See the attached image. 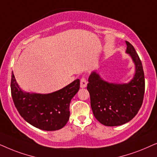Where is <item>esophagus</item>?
<instances>
[{
    "instance_id": "34e87169",
    "label": "esophagus",
    "mask_w": 157,
    "mask_h": 157,
    "mask_svg": "<svg viewBox=\"0 0 157 157\" xmlns=\"http://www.w3.org/2000/svg\"><path fill=\"white\" fill-rule=\"evenodd\" d=\"M87 82L86 79H85V77H82V78L80 80V87H82V88H85V87H87Z\"/></svg>"
}]
</instances>
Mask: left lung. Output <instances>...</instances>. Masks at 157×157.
Wrapping results in <instances>:
<instances>
[{"label":"left lung","mask_w":157,"mask_h":157,"mask_svg":"<svg viewBox=\"0 0 157 157\" xmlns=\"http://www.w3.org/2000/svg\"><path fill=\"white\" fill-rule=\"evenodd\" d=\"M126 53L135 65V74L128 83L108 82L102 79L97 71L92 72L87 89L95 118L107 126L126 124L138 113L143 103L145 80L143 66L134 47L126 41Z\"/></svg>","instance_id":"1"}]
</instances>
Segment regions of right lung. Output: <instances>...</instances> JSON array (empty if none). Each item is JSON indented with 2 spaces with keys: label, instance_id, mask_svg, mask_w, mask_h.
<instances>
[{
  "label": "right lung",
  "instance_id": "right-lung-1",
  "mask_svg": "<svg viewBox=\"0 0 157 157\" xmlns=\"http://www.w3.org/2000/svg\"><path fill=\"white\" fill-rule=\"evenodd\" d=\"M10 89L14 105L26 122L41 130L57 131L70 118V103L80 89V80L51 93H31L21 89L12 72Z\"/></svg>",
  "mask_w": 157,
  "mask_h": 157
}]
</instances>
